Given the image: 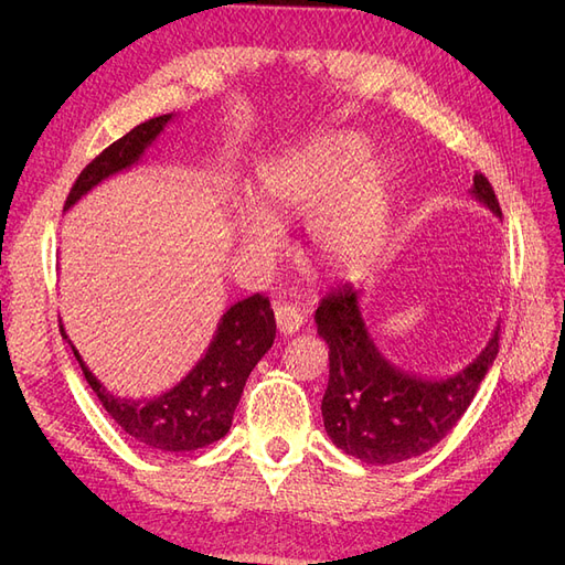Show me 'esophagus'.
Segmentation results:
<instances>
[{
    "instance_id": "esophagus-1",
    "label": "esophagus",
    "mask_w": 565,
    "mask_h": 565,
    "mask_svg": "<svg viewBox=\"0 0 565 565\" xmlns=\"http://www.w3.org/2000/svg\"><path fill=\"white\" fill-rule=\"evenodd\" d=\"M276 322H278L280 334L289 337V334L299 332V328L303 324V316L295 303H278L276 306Z\"/></svg>"
}]
</instances>
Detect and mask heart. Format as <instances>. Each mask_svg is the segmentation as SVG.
Returning <instances> with one entry per match:
<instances>
[{"mask_svg": "<svg viewBox=\"0 0 565 565\" xmlns=\"http://www.w3.org/2000/svg\"><path fill=\"white\" fill-rule=\"evenodd\" d=\"M388 167L367 156L358 134H334L262 167L254 202L237 214L245 247H270L273 221L306 216L313 262L339 278L355 276L384 245L391 221Z\"/></svg>", "mask_w": 565, "mask_h": 565, "instance_id": "obj_1", "label": "heart"}]
</instances>
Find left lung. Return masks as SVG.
Returning a JSON list of instances; mask_svg holds the SVG:
<instances>
[{"label":"left lung","instance_id":"obj_1","mask_svg":"<svg viewBox=\"0 0 565 565\" xmlns=\"http://www.w3.org/2000/svg\"><path fill=\"white\" fill-rule=\"evenodd\" d=\"M471 195L502 216L490 181L473 177ZM330 347V380L322 396L324 431L339 450L367 465H398L431 450L467 413L500 351V328L486 349L446 380H422L391 365L367 330L361 289L341 285L316 311Z\"/></svg>","mask_w":565,"mask_h":565}]
</instances>
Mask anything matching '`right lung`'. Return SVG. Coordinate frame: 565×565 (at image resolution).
Listing matches in <instances>:
<instances>
[{
  "instance_id": "right-lung-1",
  "label": "right lung",
  "mask_w": 565,
  "mask_h": 565,
  "mask_svg": "<svg viewBox=\"0 0 565 565\" xmlns=\"http://www.w3.org/2000/svg\"><path fill=\"white\" fill-rule=\"evenodd\" d=\"M174 117L177 115L169 113L148 119L94 158L71 188L65 210H71L98 183L139 164L146 150L160 139ZM61 334L71 344L84 380L94 388L100 405L131 438L162 452H193L228 434L249 372L276 339V316H273L270 301L262 295L233 303L221 316L210 347L195 367L179 384L152 398L115 396L82 361L73 341L65 334L63 322Z\"/></svg>"
}]
</instances>
